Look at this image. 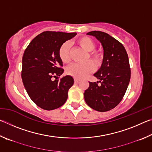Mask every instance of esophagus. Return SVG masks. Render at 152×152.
Here are the masks:
<instances>
[{
  "mask_svg": "<svg viewBox=\"0 0 152 152\" xmlns=\"http://www.w3.org/2000/svg\"><path fill=\"white\" fill-rule=\"evenodd\" d=\"M80 81V79L77 78H74V82H76V83H77V82H78Z\"/></svg>",
  "mask_w": 152,
  "mask_h": 152,
  "instance_id": "obj_1",
  "label": "esophagus"
}]
</instances>
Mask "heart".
I'll use <instances>...</instances> for the list:
<instances>
[{
  "label": "heart",
  "instance_id": "b5f03b06",
  "mask_svg": "<svg viewBox=\"0 0 152 152\" xmlns=\"http://www.w3.org/2000/svg\"><path fill=\"white\" fill-rule=\"evenodd\" d=\"M74 43L80 46L86 51H88L86 60L90 58L96 65L101 64L103 59V54L100 50L94 49L96 45L94 41L88 36H82L77 39ZM58 56L64 64H68L70 61V45L64 43L60 46L58 50ZM94 64L91 61H88L84 64H73L66 69V73L68 75L77 78H82L91 74L94 70Z\"/></svg>",
  "mask_w": 152,
  "mask_h": 152
}]
</instances>
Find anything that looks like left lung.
I'll use <instances>...</instances> for the list:
<instances>
[{"label": "left lung", "instance_id": "obj_1", "mask_svg": "<svg viewBox=\"0 0 152 152\" xmlns=\"http://www.w3.org/2000/svg\"><path fill=\"white\" fill-rule=\"evenodd\" d=\"M87 35L100 41L104 57L101 68L94 74L101 84L89 82V87L84 93V100L95 110L108 111L119 104L127 89L131 78L128 55L122 43L107 33L93 31Z\"/></svg>", "mask_w": 152, "mask_h": 152}]
</instances>
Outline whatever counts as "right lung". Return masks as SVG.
<instances>
[{"label": "right lung", "mask_w": 152, "mask_h": 152, "mask_svg": "<svg viewBox=\"0 0 152 152\" xmlns=\"http://www.w3.org/2000/svg\"><path fill=\"white\" fill-rule=\"evenodd\" d=\"M76 33L44 31L25 49L22 59L21 78L28 95L35 104L47 110L65 103L74 84L70 76L60 78L63 64L58 56L60 46ZM53 77H56L54 81Z\"/></svg>", "instance_id": "1"}]
</instances>
